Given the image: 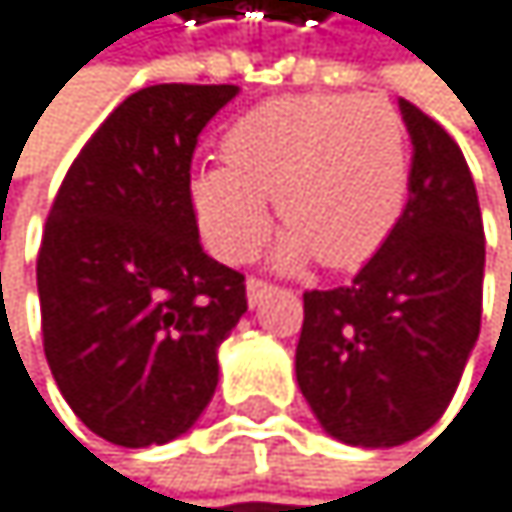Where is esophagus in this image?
<instances>
[{
    "label": "esophagus",
    "mask_w": 512,
    "mask_h": 512,
    "mask_svg": "<svg viewBox=\"0 0 512 512\" xmlns=\"http://www.w3.org/2000/svg\"><path fill=\"white\" fill-rule=\"evenodd\" d=\"M245 291H248V304H251V307H258V304L267 298V294L273 291V285L264 282V279H258V276H251V279L245 282Z\"/></svg>",
    "instance_id": "obj_1"
}]
</instances>
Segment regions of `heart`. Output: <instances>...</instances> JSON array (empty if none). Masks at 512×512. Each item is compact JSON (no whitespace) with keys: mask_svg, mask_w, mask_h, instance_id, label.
Listing matches in <instances>:
<instances>
[{"mask_svg":"<svg viewBox=\"0 0 512 512\" xmlns=\"http://www.w3.org/2000/svg\"><path fill=\"white\" fill-rule=\"evenodd\" d=\"M411 187L402 116L371 94H288L248 110L224 134V165L193 178L208 245L242 261L261 245L276 199L288 227L276 264L313 254L331 270L365 264L399 224Z\"/></svg>","mask_w":512,"mask_h":512,"instance_id":"b5f03b06","label":"heart"}]
</instances>
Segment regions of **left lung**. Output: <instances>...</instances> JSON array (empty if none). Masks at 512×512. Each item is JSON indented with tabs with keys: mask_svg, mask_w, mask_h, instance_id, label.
Listing matches in <instances>:
<instances>
[{
	"mask_svg": "<svg viewBox=\"0 0 512 512\" xmlns=\"http://www.w3.org/2000/svg\"><path fill=\"white\" fill-rule=\"evenodd\" d=\"M411 134L408 202L350 285L304 294L294 371L322 430L390 448L448 408L479 338L485 233L473 174L451 134L399 101Z\"/></svg>",
	"mask_w": 512,
	"mask_h": 512,
	"instance_id": "1",
	"label": "left lung"
}]
</instances>
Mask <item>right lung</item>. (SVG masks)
Returning <instances> with one entry per match:
<instances>
[{
    "mask_svg": "<svg viewBox=\"0 0 512 512\" xmlns=\"http://www.w3.org/2000/svg\"><path fill=\"white\" fill-rule=\"evenodd\" d=\"M236 85L134 91L73 159L36 261L45 359L76 418L125 448L187 433L218 387L245 276L202 251L199 131Z\"/></svg>",
    "mask_w": 512,
    "mask_h": 512,
    "instance_id": "add662e5",
    "label": "right lung"
}]
</instances>
